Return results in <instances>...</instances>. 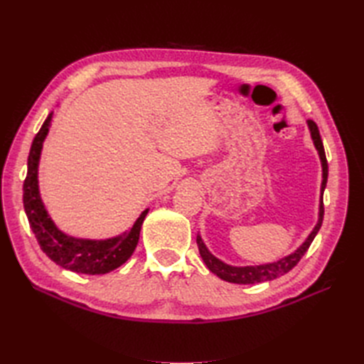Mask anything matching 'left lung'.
<instances>
[{"instance_id": "8db88e82", "label": "left lung", "mask_w": 364, "mask_h": 364, "mask_svg": "<svg viewBox=\"0 0 364 364\" xmlns=\"http://www.w3.org/2000/svg\"><path fill=\"white\" fill-rule=\"evenodd\" d=\"M306 123H308V127H310L313 142L316 146V150L318 151V158H321V162H322V178L323 179H322V186H321V203H318L317 225L314 226L311 234L308 235V238L304 241V243L297 247L293 253H290V255L284 257L279 261H274V262L259 264V266H245V267L229 266V264L215 258L205 246L202 237L197 235V246H199L200 257H202L203 262L206 264V267L214 274H217L218 278H222L223 281L234 282V284H257V282L272 281V279H277V278L282 277V274L289 273L296 266V264L301 261V258L305 255L308 247H310V245L313 243V240L317 235L318 229H321L322 222H323V191H325L326 181H328V162H326L323 142H322L321 134H318L317 124L313 119H308Z\"/></svg>"}]
</instances>
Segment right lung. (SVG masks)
Returning <instances> with one entry per match:
<instances>
[{"instance_id":"add662e5","label":"right lung","mask_w":364,"mask_h":364,"mask_svg":"<svg viewBox=\"0 0 364 364\" xmlns=\"http://www.w3.org/2000/svg\"><path fill=\"white\" fill-rule=\"evenodd\" d=\"M51 117L53 112L43 121L41 130L36 134L35 139H33L28 153L27 178L24 181L23 199L30 228L41 249L46 252V255L51 261L59 264L60 267L85 274L109 273L119 267L121 264H124L132 257V253H134L138 245L141 226L149 209L141 213L134 226L127 232L107 240L75 238L63 234L60 229H58L42 203L38 185L39 158L43 139H46L51 124Z\"/></svg>"}]
</instances>
